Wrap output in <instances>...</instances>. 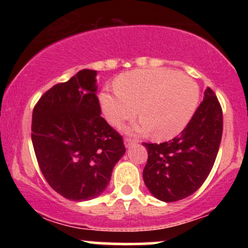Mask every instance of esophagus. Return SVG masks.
Listing matches in <instances>:
<instances>
[{"label": "esophagus", "instance_id": "obj_1", "mask_svg": "<svg viewBox=\"0 0 248 248\" xmlns=\"http://www.w3.org/2000/svg\"><path fill=\"white\" fill-rule=\"evenodd\" d=\"M136 142H138V141L134 140V139H132V138H126V139H124V144H126L127 148L130 147V146H133V144H135Z\"/></svg>", "mask_w": 248, "mask_h": 248}]
</instances>
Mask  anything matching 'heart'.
<instances>
[{
	"instance_id": "b5f03b06",
	"label": "heart",
	"mask_w": 248,
	"mask_h": 248,
	"mask_svg": "<svg viewBox=\"0 0 248 248\" xmlns=\"http://www.w3.org/2000/svg\"><path fill=\"white\" fill-rule=\"evenodd\" d=\"M116 92L105 91L100 101L106 119L113 126L133 118L141 120L133 132L153 129L156 139H170L181 133L197 108L199 90L186 76L168 69L135 70L115 81Z\"/></svg>"
}]
</instances>
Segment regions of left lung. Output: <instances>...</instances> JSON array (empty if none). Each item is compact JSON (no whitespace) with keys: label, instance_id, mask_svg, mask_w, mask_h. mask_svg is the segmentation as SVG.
I'll use <instances>...</instances> for the list:
<instances>
[{"label":"left lung","instance_id":"1","mask_svg":"<svg viewBox=\"0 0 248 248\" xmlns=\"http://www.w3.org/2000/svg\"><path fill=\"white\" fill-rule=\"evenodd\" d=\"M223 135V110L210 87L181 134L163 143L143 142L148 161L143 181L163 202H176L196 192L211 171Z\"/></svg>","mask_w":248,"mask_h":248}]
</instances>
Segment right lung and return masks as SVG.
<instances>
[{"label":"right lung","mask_w":248,"mask_h":248,"mask_svg":"<svg viewBox=\"0 0 248 248\" xmlns=\"http://www.w3.org/2000/svg\"><path fill=\"white\" fill-rule=\"evenodd\" d=\"M96 71L59 82L33 107L31 140L49 186L62 197L88 201L105 191L124 153L122 136L100 115Z\"/></svg>","instance_id":"obj_1"}]
</instances>
